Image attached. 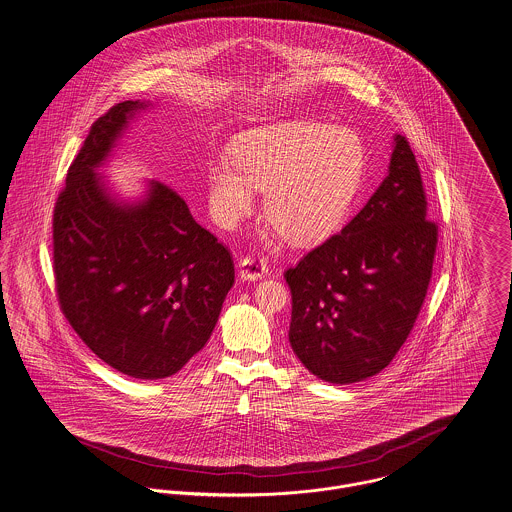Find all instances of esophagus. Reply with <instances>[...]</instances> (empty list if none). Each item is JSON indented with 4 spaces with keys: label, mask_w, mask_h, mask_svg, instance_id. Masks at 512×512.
<instances>
[{
    "label": "esophagus",
    "mask_w": 512,
    "mask_h": 512,
    "mask_svg": "<svg viewBox=\"0 0 512 512\" xmlns=\"http://www.w3.org/2000/svg\"><path fill=\"white\" fill-rule=\"evenodd\" d=\"M238 268H240V278L248 279V281L264 278L268 274V264L260 254H252V256L242 258Z\"/></svg>",
    "instance_id": "esophagus-1"
}]
</instances>
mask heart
Wrapping results in <instances>:
<instances>
[{"instance_id":"obj_1","label":"heart","mask_w":512,"mask_h":512,"mask_svg":"<svg viewBox=\"0 0 512 512\" xmlns=\"http://www.w3.org/2000/svg\"><path fill=\"white\" fill-rule=\"evenodd\" d=\"M364 164V144L352 129L321 121L262 127L211 164V211L221 225L236 227L266 189L268 221L295 242H315L348 213Z\"/></svg>"}]
</instances>
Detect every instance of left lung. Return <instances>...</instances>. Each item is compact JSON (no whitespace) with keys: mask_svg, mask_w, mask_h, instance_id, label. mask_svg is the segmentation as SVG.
<instances>
[{"mask_svg":"<svg viewBox=\"0 0 512 512\" xmlns=\"http://www.w3.org/2000/svg\"><path fill=\"white\" fill-rule=\"evenodd\" d=\"M409 140L395 137L389 174L364 209L283 278L289 342L303 366L354 383L389 366L424 303L438 244Z\"/></svg>","mask_w":512,"mask_h":512,"instance_id":"obj_1","label":"left lung"}]
</instances>
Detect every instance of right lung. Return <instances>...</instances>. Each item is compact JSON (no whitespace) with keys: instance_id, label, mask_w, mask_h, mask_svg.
Returning <instances> with one entry per match:
<instances>
[{"instance_id":"obj_1","label":"right lung","mask_w":512,"mask_h":512,"mask_svg":"<svg viewBox=\"0 0 512 512\" xmlns=\"http://www.w3.org/2000/svg\"><path fill=\"white\" fill-rule=\"evenodd\" d=\"M142 107L113 105L70 164L54 205L52 270L64 317L99 360L137 379H162L207 344L234 264L172 187L152 182L131 205L99 182L95 168Z\"/></svg>"}]
</instances>
